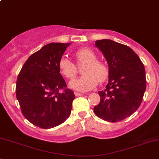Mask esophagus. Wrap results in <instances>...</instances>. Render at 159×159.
I'll list each match as a JSON object with an SVG mask.
<instances>
[{
    "label": "esophagus",
    "instance_id": "34e87169",
    "mask_svg": "<svg viewBox=\"0 0 159 159\" xmlns=\"http://www.w3.org/2000/svg\"><path fill=\"white\" fill-rule=\"evenodd\" d=\"M75 95H76V96H83V93H78V92H75Z\"/></svg>",
    "mask_w": 159,
    "mask_h": 159
}]
</instances>
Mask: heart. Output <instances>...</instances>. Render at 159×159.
<instances>
[{"mask_svg": "<svg viewBox=\"0 0 159 159\" xmlns=\"http://www.w3.org/2000/svg\"><path fill=\"white\" fill-rule=\"evenodd\" d=\"M74 56L78 65L85 64L82 70L83 76L70 81V86L75 90L89 91L96 87L98 82L106 81L109 76V69L106 63L97 60L95 52L89 48H82L76 50ZM60 73L67 79H73L76 74V65L66 57H62L58 63Z\"/></svg>", "mask_w": 159, "mask_h": 159, "instance_id": "obj_1", "label": "heart"}]
</instances>
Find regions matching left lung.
I'll list each match as a JSON object with an SVG mask.
<instances>
[{
	"instance_id": "left-lung-1",
	"label": "left lung",
	"mask_w": 159,
	"mask_h": 159,
	"mask_svg": "<svg viewBox=\"0 0 159 159\" xmlns=\"http://www.w3.org/2000/svg\"><path fill=\"white\" fill-rule=\"evenodd\" d=\"M109 66V80L105 90L99 92L100 102L95 114L108 122H116L134 113L146 89L145 70L139 56L127 46L112 40H96Z\"/></svg>"
}]
</instances>
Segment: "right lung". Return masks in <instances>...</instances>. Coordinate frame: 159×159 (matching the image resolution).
<instances>
[{
  "mask_svg": "<svg viewBox=\"0 0 159 159\" xmlns=\"http://www.w3.org/2000/svg\"><path fill=\"white\" fill-rule=\"evenodd\" d=\"M71 43H50L33 53L20 72L16 96L24 117L42 129L60 125L70 116L73 92L60 73L58 63Z\"/></svg>",
  "mask_w": 159,
  "mask_h": 159,
  "instance_id": "add662e5",
  "label": "right lung"
}]
</instances>
